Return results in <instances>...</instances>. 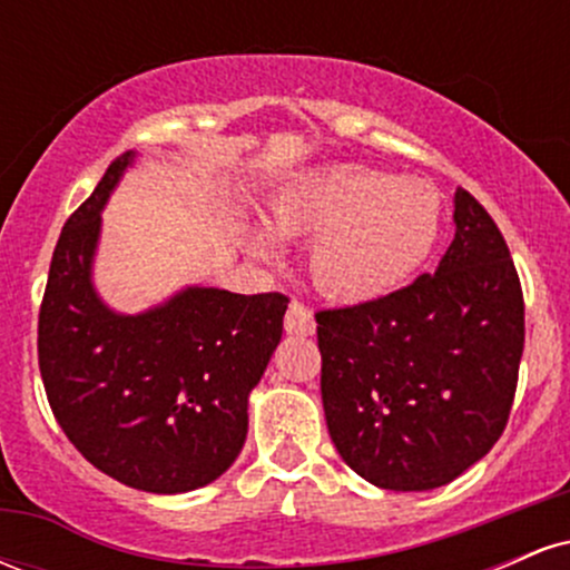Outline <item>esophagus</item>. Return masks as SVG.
Masks as SVG:
<instances>
[{
    "instance_id": "34e87169",
    "label": "esophagus",
    "mask_w": 570,
    "mask_h": 570,
    "mask_svg": "<svg viewBox=\"0 0 570 570\" xmlns=\"http://www.w3.org/2000/svg\"><path fill=\"white\" fill-rule=\"evenodd\" d=\"M284 326L289 335H313L316 332V318H313V313L303 303L292 299L289 311L284 316Z\"/></svg>"
}]
</instances>
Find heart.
I'll list each match as a JSON object with an SVG mask.
<instances>
[{"label": "heart", "instance_id": "1", "mask_svg": "<svg viewBox=\"0 0 570 570\" xmlns=\"http://www.w3.org/2000/svg\"><path fill=\"white\" fill-rule=\"evenodd\" d=\"M442 195L426 179L370 166L322 168L273 198L281 238H313L307 267L316 289L345 305L377 303L417 276L442 235ZM259 257L278 254L276 235L252 230Z\"/></svg>", "mask_w": 570, "mask_h": 570}]
</instances>
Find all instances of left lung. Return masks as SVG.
Returning a JSON list of instances; mask_svg holds the SVG:
<instances>
[{"label": "left lung", "mask_w": 570, "mask_h": 570, "mask_svg": "<svg viewBox=\"0 0 570 570\" xmlns=\"http://www.w3.org/2000/svg\"><path fill=\"white\" fill-rule=\"evenodd\" d=\"M455 238L434 273L377 303L316 313L332 442L383 490H434L474 466L509 421L525 303L507 240L455 193Z\"/></svg>", "instance_id": "obj_1"}]
</instances>
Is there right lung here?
Here are the masks:
<instances>
[{
    "label": "right lung",
    "instance_id": "add662e5",
    "mask_svg": "<svg viewBox=\"0 0 570 570\" xmlns=\"http://www.w3.org/2000/svg\"><path fill=\"white\" fill-rule=\"evenodd\" d=\"M136 153L112 160L63 225L39 307V372L58 426L98 472L187 493L238 458L248 394L281 343L289 297L187 286L126 316L98 297L101 212Z\"/></svg>",
    "mask_w": 570,
    "mask_h": 570
}]
</instances>
